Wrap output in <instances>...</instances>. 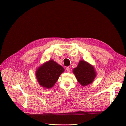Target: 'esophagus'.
I'll return each mask as SVG.
<instances>
[{"label":"esophagus","mask_w":126,"mask_h":126,"mask_svg":"<svg viewBox=\"0 0 126 126\" xmlns=\"http://www.w3.org/2000/svg\"><path fill=\"white\" fill-rule=\"evenodd\" d=\"M66 71L68 72V73H69V72L70 71V68H69V67H66Z\"/></svg>","instance_id":"esophagus-1"}]
</instances>
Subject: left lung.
<instances>
[{
	"instance_id": "left-lung-1",
	"label": "left lung",
	"mask_w": 126,
	"mask_h": 126,
	"mask_svg": "<svg viewBox=\"0 0 126 126\" xmlns=\"http://www.w3.org/2000/svg\"><path fill=\"white\" fill-rule=\"evenodd\" d=\"M73 73L82 86L92 83L96 76L94 67L83 60L79 62L77 67L73 69Z\"/></svg>"
}]
</instances>
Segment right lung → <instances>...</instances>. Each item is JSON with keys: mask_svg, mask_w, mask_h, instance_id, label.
Listing matches in <instances>:
<instances>
[{"mask_svg": "<svg viewBox=\"0 0 126 126\" xmlns=\"http://www.w3.org/2000/svg\"><path fill=\"white\" fill-rule=\"evenodd\" d=\"M64 69L53 60H50L37 69L36 76L41 86L45 89L52 88Z\"/></svg>", "mask_w": 126, "mask_h": 126, "instance_id": "right-lung-1", "label": "right lung"}]
</instances>
